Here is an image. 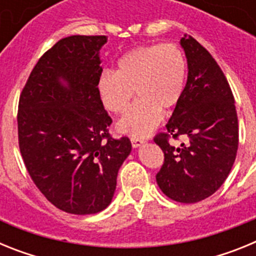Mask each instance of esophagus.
Wrapping results in <instances>:
<instances>
[{
    "label": "esophagus",
    "mask_w": 256,
    "mask_h": 256,
    "mask_svg": "<svg viewBox=\"0 0 256 256\" xmlns=\"http://www.w3.org/2000/svg\"><path fill=\"white\" fill-rule=\"evenodd\" d=\"M130 142H132L133 148H138V146H141V144H144V140L138 138V137H132V138H130Z\"/></svg>",
    "instance_id": "34e87169"
}]
</instances>
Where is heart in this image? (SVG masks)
I'll return each instance as SVG.
<instances>
[{"label": "heart", "mask_w": 256, "mask_h": 256, "mask_svg": "<svg viewBox=\"0 0 256 256\" xmlns=\"http://www.w3.org/2000/svg\"><path fill=\"white\" fill-rule=\"evenodd\" d=\"M187 79L186 56L176 44L140 46L118 61V70H104L97 88L104 106L120 114L136 91L140 98L123 115L118 126L133 137L146 136L160 123L162 108L182 100Z\"/></svg>", "instance_id": "b5f03b06"}]
</instances>
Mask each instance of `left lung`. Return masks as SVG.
<instances>
[{"instance_id": "obj_1", "label": "left lung", "mask_w": 256, "mask_h": 256, "mask_svg": "<svg viewBox=\"0 0 256 256\" xmlns=\"http://www.w3.org/2000/svg\"><path fill=\"white\" fill-rule=\"evenodd\" d=\"M188 64L184 94L166 124L154 137L164 152L156 182L169 198L192 204L212 196L227 180L238 148V120L228 80L195 38L180 40ZM186 136L180 148L170 138Z\"/></svg>"}]
</instances>
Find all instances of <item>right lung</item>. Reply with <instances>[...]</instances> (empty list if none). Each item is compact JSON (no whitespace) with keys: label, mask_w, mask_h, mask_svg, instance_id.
<instances>
[{"label":"right lung","mask_w":256,"mask_h":256,"mask_svg":"<svg viewBox=\"0 0 256 256\" xmlns=\"http://www.w3.org/2000/svg\"><path fill=\"white\" fill-rule=\"evenodd\" d=\"M105 44L106 36L56 42L40 56L19 98L18 140L32 180L58 209L78 216L112 202L118 170L132 150L128 137L110 136L112 119L98 94V52Z\"/></svg>","instance_id":"1"}]
</instances>
